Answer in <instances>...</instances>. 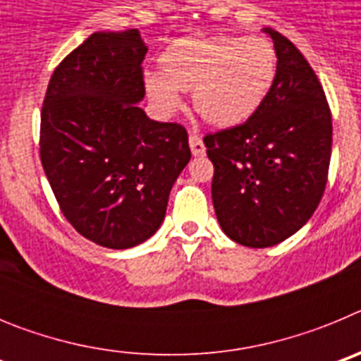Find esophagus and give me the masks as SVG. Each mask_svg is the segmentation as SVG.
I'll list each match as a JSON object with an SVG mask.
<instances>
[{"mask_svg":"<svg viewBox=\"0 0 361 361\" xmlns=\"http://www.w3.org/2000/svg\"><path fill=\"white\" fill-rule=\"evenodd\" d=\"M190 148H191V153H193L195 157H200V155L206 153V146H204L202 139H200L199 135H195V133H191L190 135Z\"/></svg>","mask_w":361,"mask_h":361,"instance_id":"obj_1","label":"esophagus"}]
</instances>
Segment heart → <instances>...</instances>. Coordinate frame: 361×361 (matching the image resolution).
Wrapping results in <instances>:
<instances>
[{"label": "heart", "mask_w": 361, "mask_h": 361, "mask_svg": "<svg viewBox=\"0 0 361 361\" xmlns=\"http://www.w3.org/2000/svg\"><path fill=\"white\" fill-rule=\"evenodd\" d=\"M164 72L148 70L145 88L153 106L171 116L193 90V106L208 123L229 128L262 106L276 78V52L264 37L191 36L161 57Z\"/></svg>", "instance_id": "obj_1"}]
</instances>
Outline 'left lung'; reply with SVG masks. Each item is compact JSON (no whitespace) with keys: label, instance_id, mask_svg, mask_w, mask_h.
I'll return each mask as SVG.
<instances>
[{"label":"left lung","instance_id":"left-lung-1","mask_svg":"<svg viewBox=\"0 0 361 361\" xmlns=\"http://www.w3.org/2000/svg\"><path fill=\"white\" fill-rule=\"evenodd\" d=\"M276 78L257 114L240 126L204 137L215 173L216 220L231 240L271 247L312 216L327 184L333 123L324 88L305 57L266 27Z\"/></svg>","mask_w":361,"mask_h":361}]
</instances>
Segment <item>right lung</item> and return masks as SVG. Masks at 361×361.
I'll return each instance as SVG.
<instances>
[{"label": "right lung", "mask_w": 361, "mask_h": 361, "mask_svg": "<svg viewBox=\"0 0 361 361\" xmlns=\"http://www.w3.org/2000/svg\"><path fill=\"white\" fill-rule=\"evenodd\" d=\"M141 32H95L54 70L41 111V162L63 215L110 250L155 235L190 162L180 124L157 123L145 99Z\"/></svg>", "instance_id": "1"}]
</instances>
